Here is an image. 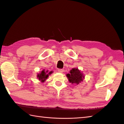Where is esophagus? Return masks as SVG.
Instances as JSON below:
<instances>
[{"instance_id": "obj_1", "label": "esophagus", "mask_w": 124, "mask_h": 124, "mask_svg": "<svg viewBox=\"0 0 124 124\" xmlns=\"http://www.w3.org/2000/svg\"><path fill=\"white\" fill-rule=\"evenodd\" d=\"M58 71H59V72L62 73V72H63L64 70L63 69H58Z\"/></svg>"}]
</instances>
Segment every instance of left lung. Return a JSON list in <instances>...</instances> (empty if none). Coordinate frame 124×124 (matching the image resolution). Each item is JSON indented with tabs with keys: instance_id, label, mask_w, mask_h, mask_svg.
<instances>
[{
	"instance_id": "obj_1",
	"label": "left lung",
	"mask_w": 124,
	"mask_h": 124,
	"mask_svg": "<svg viewBox=\"0 0 124 124\" xmlns=\"http://www.w3.org/2000/svg\"><path fill=\"white\" fill-rule=\"evenodd\" d=\"M67 78L69 79L70 83L72 84H78L83 80L84 76L77 68H73L70 71V73H68L67 75Z\"/></svg>"
}]
</instances>
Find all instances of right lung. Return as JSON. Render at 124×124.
I'll list each match as a JSON object with an SVG mask.
<instances>
[{
  "label": "right lung",
  "instance_id": "right-lung-1",
  "mask_svg": "<svg viewBox=\"0 0 124 124\" xmlns=\"http://www.w3.org/2000/svg\"><path fill=\"white\" fill-rule=\"evenodd\" d=\"M47 72H48V71H45V70L42 71L39 74L37 75V78L38 79V80H40L41 82H44V81L46 80V79L48 78V75H51L53 72L51 71L48 73H47Z\"/></svg>",
  "mask_w": 124,
  "mask_h": 124
}]
</instances>
